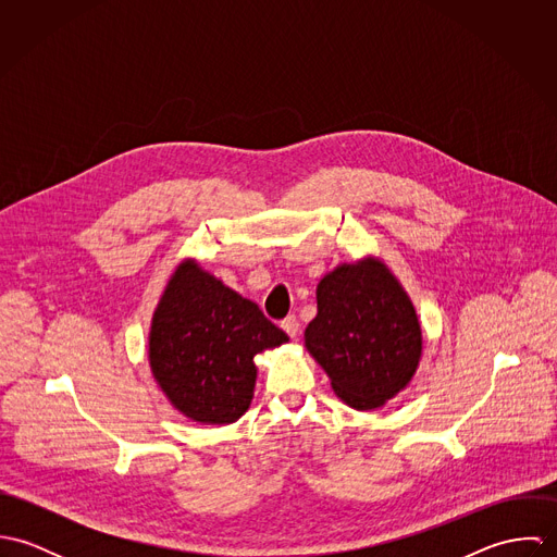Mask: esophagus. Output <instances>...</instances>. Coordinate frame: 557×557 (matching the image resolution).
Here are the masks:
<instances>
[{
  "label": "esophagus",
  "instance_id": "1",
  "mask_svg": "<svg viewBox=\"0 0 557 557\" xmlns=\"http://www.w3.org/2000/svg\"><path fill=\"white\" fill-rule=\"evenodd\" d=\"M281 327H283L292 338H298V334H300V321L294 318V315L283 319V321H281Z\"/></svg>",
  "mask_w": 557,
  "mask_h": 557
}]
</instances>
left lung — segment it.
Here are the masks:
<instances>
[{
    "label": "left lung",
    "instance_id": "8db88e82",
    "mask_svg": "<svg viewBox=\"0 0 557 557\" xmlns=\"http://www.w3.org/2000/svg\"><path fill=\"white\" fill-rule=\"evenodd\" d=\"M305 347L334 395L358 411L384 407L413 380L422 323L393 270L375 255L343 261L318 283Z\"/></svg>",
    "mask_w": 557,
    "mask_h": 557
}]
</instances>
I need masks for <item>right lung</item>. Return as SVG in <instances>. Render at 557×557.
Segmentation results:
<instances>
[{
	"label": "right lung",
	"instance_id": "add662e5",
	"mask_svg": "<svg viewBox=\"0 0 557 557\" xmlns=\"http://www.w3.org/2000/svg\"><path fill=\"white\" fill-rule=\"evenodd\" d=\"M289 343L259 307L193 257L182 259L160 294L148 360L162 395L197 424H232L255 395V356Z\"/></svg>",
	"mask_w": 557,
	"mask_h": 557
}]
</instances>
